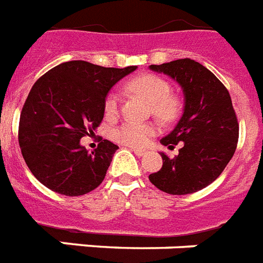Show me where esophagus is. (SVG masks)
<instances>
[{
    "instance_id": "esophagus-1",
    "label": "esophagus",
    "mask_w": 263,
    "mask_h": 263,
    "mask_svg": "<svg viewBox=\"0 0 263 263\" xmlns=\"http://www.w3.org/2000/svg\"><path fill=\"white\" fill-rule=\"evenodd\" d=\"M132 151H133L134 153H136V155H137L138 157H141V156H145V151L144 149H134V148H132Z\"/></svg>"
}]
</instances>
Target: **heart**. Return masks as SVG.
<instances>
[{"label": "heart", "instance_id": "heart-1", "mask_svg": "<svg viewBox=\"0 0 263 263\" xmlns=\"http://www.w3.org/2000/svg\"><path fill=\"white\" fill-rule=\"evenodd\" d=\"M130 91L144 96L152 107V114L161 122H171L179 112V100L170 95L171 87L167 80L156 74H144L136 77L127 84ZM119 107V96L110 92L104 100V111L107 115L117 114ZM156 134V126L152 123L126 121L115 129L114 138L119 144L133 148H142L148 145L151 137Z\"/></svg>", "mask_w": 263, "mask_h": 263}]
</instances>
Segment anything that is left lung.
Masks as SVG:
<instances>
[{
    "instance_id": "left-lung-1",
    "label": "left lung",
    "mask_w": 263,
    "mask_h": 263,
    "mask_svg": "<svg viewBox=\"0 0 263 263\" xmlns=\"http://www.w3.org/2000/svg\"><path fill=\"white\" fill-rule=\"evenodd\" d=\"M149 68L176 80L184 93L183 115L161 140L170 149L183 142L179 155L170 159L161 153L163 167L149 180L168 194L202 190L224 171L238 145L239 123L230 92L209 69L189 58Z\"/></svg>"
}]
</instances>
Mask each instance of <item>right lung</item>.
I'll use <instances>...</instances> for the list:
<instances>
[{
    "label": "right lung",
    "mask_w": 263,
    "mask_h": 263,
    "mask_svg": "<svg viewBox=\"0 0 263 263\" xmlns=\"http://www.w3.org/2000/svg\"><path fill=\"white\" fill-rule=\"evenodd\" d=\"M136 69L69 61L33 84L20 114L18 144L29 171L42 184L77 197L102 183L118 145L100 140L88 152L80 140L102 123L111 87Z\"/></svg>",
    "instance_id": "1"
}]
</instances>
